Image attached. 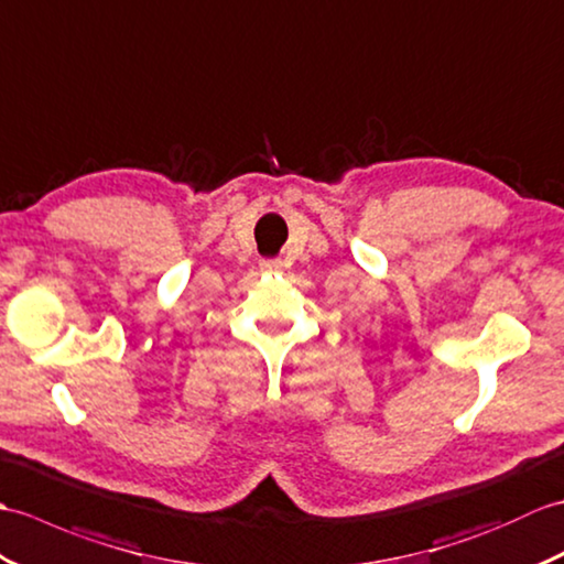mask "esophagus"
<instances>
[{
    "label": "esophagus",
    "mask_w": 564,
    "mask_h": 564,
    "mask_svg": "<svg viewBox=\"0 0 564 564\" xmlns=\"http://www.w3.org/2000/svg\"><path fill=\"white\" fill-rule=\"evenodd\" d=\"M260 270H262V272H280V270H282V260H278V258L262 260V262H260Z\"/></svg>",
    "instance_id": "34e87169"
}]
</instances>
